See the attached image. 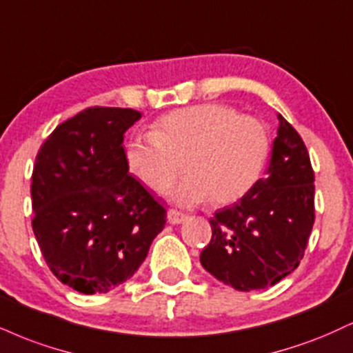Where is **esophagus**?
<instances>
[{"instance_id":"1","label":"esophagus","mask_w":353,"mask_h":353,"mask_svg":"<svg viewBox=\"0 0 353 353\" xmlns=\"http://www.w3.org/2000/svg\"><path fill=\"white\" fill-rule=\"evenodd\" d=\"M188 219V215H184V214H181V212H177V210H168V222L169 223H172V225H179V223H182L184 222V220Z\"/></svg>"}]
</instances>
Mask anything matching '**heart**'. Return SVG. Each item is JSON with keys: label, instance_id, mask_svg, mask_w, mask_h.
Returning a JSON list of instances; mask_svg holds the SVG:
<instances>
[{"label": "heart", "instance_id": "heart-1", "mask_svg": "<svg viewBox=\"0 0 353 353\" xmlns=\"http://www.w3.org/2000/svg\"><path fill=\"white\" fill-rule=\"evenodd\" d=\"M268 133L261 121L222 103L174 110L152 125V133L131 136L125 146L128 172L139 184L164 192L182 159L188 177L172 190V201L192 207L240 201L260 177L268 158Z\"/></svg>", "mask_w": 353, "mask_h": 353}]
</instances>
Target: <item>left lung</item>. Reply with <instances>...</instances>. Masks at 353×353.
Here are the masks:
<instances>
[{"label":"left lung","instance_id":"obj_1","mask_svg":"<svg viewBox=\"0 0 353 353\" xmlns=\"http://www.w3.org/2000/svg\"><path fill=\"white\" fill-rule=\"evenodd\" d=\"M266 176L215 212L201 263L239 291L265 290L299 266L314 225V171L303 138L281 114Z\"/></svg>","mask_w":353,"mask_h":353}]
</instances>
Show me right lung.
I'll return each mask as SVG.
<instances>
[{
    "label": "right lung",
    "instance_id": "add662e5",
    "mask_svg": "<svg viewBox=\"0 0 353 353\" xmlns=\"http://www.w3.org/2000/svg\"><path fill=\"white\" fill-rule=\"evenodd\" d=\"M131 108L95 107L61 123L32 171V230L59 281L108 292L136 273L165 223V209L125 163Z\"/></svg>",
    "mask_w": 353,
    "mask_h": 353
}]
</instances>
